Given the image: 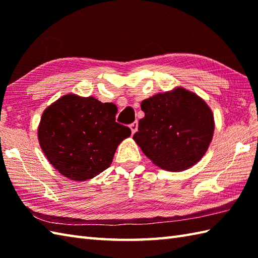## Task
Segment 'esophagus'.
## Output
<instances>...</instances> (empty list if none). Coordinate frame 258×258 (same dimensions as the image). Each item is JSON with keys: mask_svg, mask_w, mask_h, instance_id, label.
<instances>
[{"mask_svg": "<svg viewBox=\"0 0 258 258\" xmlns=\"http://www.w3.org/2000/svg\"><path fill=\"white\" fill-rule=\"evenodd\" d=\"M138 127H139L138 122H134L130 125V128H131V131H132V134H134L136 131H138Z\"/></svg>", "mask_w": 258, "mask_h": 258, "instance_id": "obj_1", "label": "esophagus"}]
</instances>
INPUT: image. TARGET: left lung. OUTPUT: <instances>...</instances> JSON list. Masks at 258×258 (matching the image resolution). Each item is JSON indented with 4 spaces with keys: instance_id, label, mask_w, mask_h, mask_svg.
Masks as SVG:
<instances>
[{
    "instance_id": "left-lung-1",
    "label": "left lung",
    "mask_w": 258,
    "mask_h": 258,
    "mask_svg": "<svg viewBox=\"0 0 258 258\" xmlns=\"http://www.w3.org/2000/svg\"><path fill=\"white\" fill-rule=\"evenodd\" d=\"M141 108L145 116L133 139L155 165L180 172L202 160L215 128L212 109L202 97L176 87L142 101Z\"/></svg>"
}]
</instances>
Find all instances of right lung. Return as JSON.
Segmentation results:
<instances>
[{
	"label": "right lung",
	"mask_w": 258,
	"mask_h": 258,
	"mask_svg": "<svg viewBox=\"0 0 258 258\" xmlns=\"http://www.w3.org/2000/svg\"><path fill=\"white\" fill-rule=\"evenodd\" d=\"M117 107L95 97L67 94L47 106L37 128L40 146L51 165L74 182L91 179L112 164L127 126L115 122Z\"/></svg>",
	"instance_id": "obj_1"
}]
</instances>
